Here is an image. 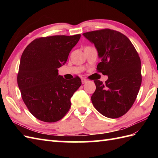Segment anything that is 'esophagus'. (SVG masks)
I'll return each instance as SVG.
<instances>
[{
	"label": "esophagus",
	"mask_w": 158,
	"mask_h": 158,
	"mask_svg": "<svg viewBox=\"0 0 158 158\" xmlns=\"http://www.w3.org/2000/svg\"><path fill=\"white\" fill-rule=\"evenodd\" d=\"M81 82H82L83 84H85V83H86L87 82H88V80H87L86 79H85V78H82L81 79Z\"/></svg>",
	"instance_id": "34e87169"
}]
</instances>
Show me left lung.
<instances>
[{
	"label": "left lung",
	"instance_id": "8db88e82",
	"mask_svg": "<svg viewBox=\"0 0 158 158\" xmlns=\"http://www.w3.org/2000/svg\"><path fill=\"white\" fill-rule=\"evenodd\" d=\"M94 44L101 62L98 71L108 76L96 80L91 100L95 109L109 118H118L132 107L141 85V62L132 43L122 33L110 29L83 33Z\"/></svg>",
	"mask_w": 158,
	"mask_h": 158
}]
</instances>
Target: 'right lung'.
<instances>
[{
	"label": "right lung",
	"instance_id": "1",
	"mask_svg": "<svg viewBox=\"0 0 158 158\" xmlns=\"http://www.w3.org/2000/svg\"><path fill=\"white\" fill-rule=\"evenodd\" d=\"M81 35H56L36 39L23 51L18 74V84L23 102L36 119L56 122L71 106L70 98L81 85L75 77L66 80L58 69L66 62L69 53Z\"/></svg>",
	"mask_w": 158,
	"mask_h": 158
}]
</instances>
